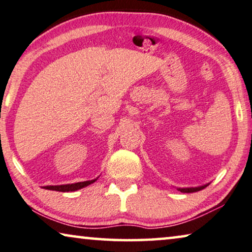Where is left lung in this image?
Masks as SVG:
<instances>
[{
    "mask_svg": "<svg viewBox=\"0 0 252 252\" xmlns=\"http://www.w3.org/2000/svg\"><path fill=\"white\" fill-rule=\"evenodd\" d=\"M207 186L197 187V188H182V189H178V190L181 191V192H185V193H191V192H197V191H200L202 189H205V188L207 187Z\"/></svg>",
    "mask_w": 252,
    "mask_h": 252,
    "instance_id": "8db88e82",
    "label": "left lung"
}]
</instances>
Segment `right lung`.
<instances>
[{"instance_id":"right-lung-1","label":"right lung","mask_w":252,"mask_h":252,"mask_svg":"<svg viewBox=\"0 0 252 252\" xmlns=\"http://www.w3.org/2000/svg\"><path fill=\"white\" fill-rule=\"evenodd\" d=\"M96 181L95 180H92V181H84V182H77L73 183V185H62V186H46L44 187L45 189L47 190H55V191H62V192H69V191H76L81 189V188H85L89 185H92Z\"/></svg>"}]
</instances>
